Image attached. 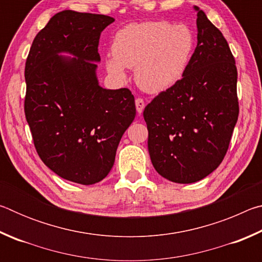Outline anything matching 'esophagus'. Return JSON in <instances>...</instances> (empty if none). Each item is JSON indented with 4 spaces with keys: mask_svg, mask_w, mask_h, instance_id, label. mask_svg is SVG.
I'll return each mask as SVG.
<instances>
[{
    "mask_svg": "<svg viewBox=\"0 0 262 262\" xmlns=\"http://www.w3.org/2000/svg\"><path fill=\"white\" fill-rule=\"evenodd\" d=\"M135 105H136V111H137V113L141 114L142 112H143L144 106H145V103H144V100H143V99H142V98H137V99L135 100Z\"/></svg>",
    "mask_w": 262,
    "mask_h": 262,
    "instance_id": "esophagus-1",
    "label": "esophagus"
}]
</instances>
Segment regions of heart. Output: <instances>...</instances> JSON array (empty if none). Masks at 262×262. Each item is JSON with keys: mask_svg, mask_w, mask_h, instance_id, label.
Returning <instances> with one entry per match:
<instances>
[{"mask_svg": "<svg viewBox=\"0 0 262 262\" xmlns=\"http://www.w3.org/2000/svg\"><path fill=\"white\" fill-rule=\"evenodd\" d=\"M196 46L195 34L185 24L166 20L129 24L114 34L113 55L105 57V67L117 79L127 77V68H135L141 89L161 94L177 85L187 73Z\"/></svg>", "mask_w": 262, "mask_h": 262, "instance_id": "heart-1", "label": "heart"}]
</instances>
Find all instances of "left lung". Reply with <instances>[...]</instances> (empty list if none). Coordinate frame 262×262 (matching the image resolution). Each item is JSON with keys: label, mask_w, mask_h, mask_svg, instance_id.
Wrapping results in <instances>:
<instances>
[{"label": "left lung", "mask_w": 262, "mask_h": 262, "mask_svg": "<svg viewBox=\"0 0 262 262\" xmlns=\"http://www.w3.org/2000/svg\"><path fill=\"white\" fill-rule=\"evenodd\" d=\"M193 8L198 45L187 73L143 112L155 170L178 184L196 183L219 167L239 113L232 53L205 12Z\"/></svg>", "instance_id": "left-lung-1"}]
</instances>
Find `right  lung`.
Masks as SVG:
<instances>
[{"instance_id":"right-lung-1","label":"right lung","mask_w":262,"mask_h":262,"mask_svg":"<svg viewBox=\"0 0 262 262\" xmlns=\"http://www.w3.org/2000/svg\"><path fill=\"white\" fill-rule=\"evenodd\" d=\"M113 21L57 12L35 35L26 60L24 110L34 147L54 173L81 185L110 173L136 114L128 89H104L97 77L100 33Z\"/></svg>"}]
</instances>
